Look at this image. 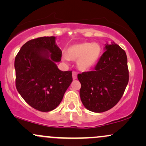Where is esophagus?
<instances>
[{
	"label": "esophagus",
	"instance_id": "esophagus-1",
	"mask_svg": "<svg viewBox=\"0 0 146 146\" xmlns=\"http://www.w3.org/2000/svg\"><path fill=\"white\" fill-rule=\"evenodd\" d=\"M72 75H73V80H76L77 79V73L75 71H73V73H72Z\"/></svg>",
	"mask_w": 146,
	"mask_h": 146
}]
</instances>
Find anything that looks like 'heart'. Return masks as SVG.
Listing matches in <instances>:
<instances>
[{"mask_svg":"<svg viewBox=\"0 0 146 146\" xmlns=\"http://www.w3.org/2000/svg\"><path fill=\"white\" fill-rule=\"evenodd\" d=\"M102 55V48L98 43L83 42L73 45L68 48L67 55L64 54V61L78 60V66L86 71L94 67Z\"/></svg>","mask_w":146,"mask_h":146,"instance_id":"b5f03b06","label":"heart"}]
</instances>
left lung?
I'll return each instance as SVG.
<instances>
[{
	"instance_id": "obj_1",
	"label": "left lung",
	"mask_w": 146,
	"mask_h": 146,
	"mask_svg": "<svg viewBox=\"0 0 146 146\" xmlns=\"http://www.w3.org/2000/svg\"><path fill=\"white\" fill-rule=\"evenodd\" d=\"M104 49L94 71L78 75L81 83V101L86 109L94 113H103L115 106L123 95L129 80L124 50L115 42L106 43Z\"/></svg>"
}]
</instances>
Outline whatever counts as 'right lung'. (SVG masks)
Masks as SVG:
<instances>
[{
    "instance_id": "add662e5",
    "label": "right lung",
    "mask_w": 146,
    "mask_h": 146,
    "mask_svg": "<svg viewBox=\"0 0 146 146\" xmlns=\"http://www.w3.org/2000/svg\"><path fill=\"white\" fill-rule=\"evenodd\" d=\"M61 57L54 36L27 42L16 56V88L35 109L48 112L57 108L73 81L71 71H60L57 66Z\"/></svg>"
}]
</instances>
